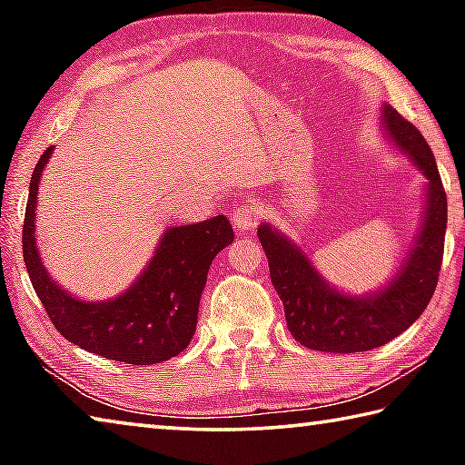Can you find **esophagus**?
<instances>
[{"instance_id":"esophagus-1","label":"esophagus","mask_w":465,"mask_h":465,"mask_svg":"<svg viewBox=\"0 0 465 465\" xmlns=\"http://www.w3.org/2000/svg\"><path fill=\"white\" fill-rule=\"evenodd\" d=\"M261 217H262L261 204L242 203V204H235V207H233L232 222L240 232H254L258 222H261Z\"/></svg>"}]
</instances>
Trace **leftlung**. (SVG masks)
Listing matches in <instances>:
<instances>
[{"mask_svg": "<svg viewBox=\"0 0 465 465\" xmlns=\"http://www.w3.org/2000/svg\"><path fill=\"white\" fill-rule=\"evenodd\" d=\"M380 121L393 149L406 155L427 180L412 246L383 287L363 295L336 289L293 240L271 223L258 227L287 328L305 349L344 355L377 349L411 328L435 293L447 230V196L435 155L420 131L396 108L383 104Z\"/></svg>", "mask_w": 465, "mask_h": 465, "instance_id": "1", "label": "left lung"}]
</instances>
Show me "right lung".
Wrapping results in <instances>:
<instances>
[{
  "label": "right lung",
  "mask_w": 465,
  "mask_h": 465,
  "mask_svg": "<svg viewBox=\"0 0 465 465\" xmlns=\"http://www.w3.org/2000/svg\"><path fill=\"white\" fill-rule=\"evenodd\" d=\"M54 147H46L30 178L22 232L28 277L53 326L94 355L129 365H153L183 352L196 330L199 302L213 258L233 242L225 215L191 225H172L143 272L121 295L85 302L53 281L36 243L38 184Z\"/></svg>",
  "instance_id": "obj_1"
}]
</instances>
